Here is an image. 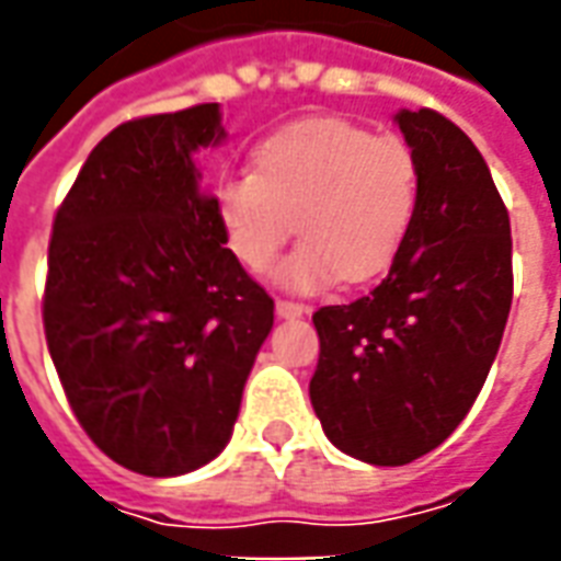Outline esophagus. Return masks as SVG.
Returning a JSON list of instances; mask_svg holds the SVG:
<instances>
[{
    "instance_id": "34e87169",
    "label": "esophagus",
    "mask_w": 561,
    "mask_h": 561,
    "mask_svg": "<svg viewBox=\"0 0 561 561\" xmlns=\"http://www.w3.org/2000/svg\"><path fill=\"white\" fill-rule=\"evenodd\" d=\"M309 309L304 304H294V300H276V316L279 318H300L306 316Z\"/></svg>"
}]
</instances>
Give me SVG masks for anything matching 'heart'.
Segmentation results:
<instances>
[{
  "mask_svg": "<svg viewBox=\"0 0 561 561\" xmlns=\"http://www.w3.org/2000/svg\"><path fill=\"white\" fill-rule=\"evenodd\" d=\"M417 197L421 168L405 140L340 116H309L261 140L255 171L221 176L216 216L249 270H267L297 228L304 240L273 279L321 291L342 276H381L412 233Z\"/></svg>",
  "mask_w": 561,
  "mask_h": 561,
  "instance_id": "b5f03b06",
  "label": "heart"
}]
</instances>
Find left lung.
Listing matches in <instances>:
<instances>
[{
	"label": "left lung",
	"mask_w": 561,
	"mask_h": 561,
	"mask_svg": "<svg viewBox=\"0 0 561 561\" xmlns=\"http://www.w3.org/2000/svg\"><path fill=\"white\" fill-rule=\"evenodd\" d=\"M397 126L421 168L412 233L378 288L312 316V409L342 454L373 466H405L457 430L514 297L511 219L478 147L430 107Z\"/></svg>",
	"instance_id": "8db88e82"
}]
</instances>
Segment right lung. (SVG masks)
<instances>
[{
  "mask_svg": "<svg viewBox=\"0 0 561 561\" xmlns=\"http://www.w3.org/2000/svg\"><path fill=\"white\" fill-rule=\"evenodd\" d=\"M219 104L116 126L56 209L44 336L95 445L149 478L221 454L273 300L225 245L195 156Z\"/></svg>",
  "mask_w": 561,
  "mask_h": 561,
  "instance_id": "1",
  "label": "right lung"
}]
</instances>
